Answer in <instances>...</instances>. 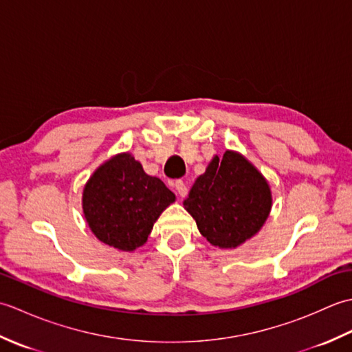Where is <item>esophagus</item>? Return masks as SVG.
<instances>
[{"mask_svg":"<svg viewBox=\"0 0 352 352\" xmlns=\"http://www.w3.org/2000/svg\"><path fill=\"white\" fill-rule=\"evenodd\" d=\"M174 188H175L178 195H180L182 198H184L186 195H188V188H186V184L182 180H177L175 184H174Z\"/></svg>","mask_w":352,"mask_h":352,"instance_id":"1","label":"esophagus"}]
</instances>
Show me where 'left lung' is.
<instances>
[{
  "instance_id": "left-lung-1",
  "label": "left lung",
  "mask_w": 352,
  "mask_h": 352,
  "mask_svg": "<svg viewBox=\"0 0 352 352\" xmlns=\"http://www.w3.org/2000/svg\"><path fill=\"white\" fill-rule=\"evenodd\" d=\"M183 206L208 243L236 250L256 236L272 208L265 175L241 153L227 149L213 155Z\"/></svg>"
}]
</instances>
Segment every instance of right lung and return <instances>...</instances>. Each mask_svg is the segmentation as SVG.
<instances>
[{
  "label": "right lung",
  "mask_w": 352,
  "mask_h": 352,
  "mask_svg": "<svg viewBox=\"0 0 352 352\" xmlns=\"http://www.w3.org/2000/svg\"><path fill=\"white\" fill-rule=\"evenodd\" d=\"M175 203L157 177L148 175L130 153L100 164L85 184L81 206L89 228L100 242L131 252L148 241L155 221Z\"/></svg>",
  "instance_id": "add662e5"
}]
</instances>
